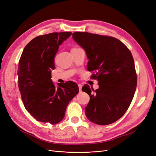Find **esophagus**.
Returning a JSON list of instances; mask_svg holds the SVG:
<instances>
[{"label": "esophagus", "instance_id": "1", "mask_svg": "<svg viewBox=\"0 0 156 156\" xmlns=\"http://www.w3.org/2000/svg\"><path fill=\"white\" fill-rule=\"evenodd\" d=\"M78 86H79V91H82V87H83V85H82L81 84H78Z\"/></svg>", "mask_w": 156, "mask_h": 156}]
</instances>
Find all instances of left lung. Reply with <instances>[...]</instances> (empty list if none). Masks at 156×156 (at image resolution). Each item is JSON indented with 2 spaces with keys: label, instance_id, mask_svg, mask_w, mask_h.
Returning <instances> with one entry per match:
<instances>
[{
  "label": "left lung",
  "instance_id": "left-lung-1",
  "mask_svg": "<svg viewBox=\"0 0 156 156\" xmlns=\"http://www.w3.org/2000/svg\"><path fill=\"white\" fill-rule=\"evenodd\" d=\"M72 38L84 48L89 59L88 70L96 72L91 77L98 82L96 90L84 86V91L90 97L86 116L98 125L114 123L126 113L136 91L137 76L132 54L113 37L75 32Z\"/></svg>",
  "mask_w": 156,
  "mask_h": 156
}]
</instances>
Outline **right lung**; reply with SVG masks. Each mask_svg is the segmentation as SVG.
Wrapping results in <instances>:
<instances>
[{
    "label": "right lung",
    "mask_w": 156,
    "mask_h": 156,
    "mask_svg": "<svg viewBox=\"0 0 156 156\" xmlns=\"http://www.w3.org/2000/svg\"><path fill=\"white\" fill-rule=\"evenodd\" d=\"M71 32L38 36L25 47L18 67V88L26 110L37 121L54 125L63 119L68 104L79 93L76 83L55 86L51 79L54 58Z\"/></svg>",
    "instance_id": "obj_1"
}]
</instances>
